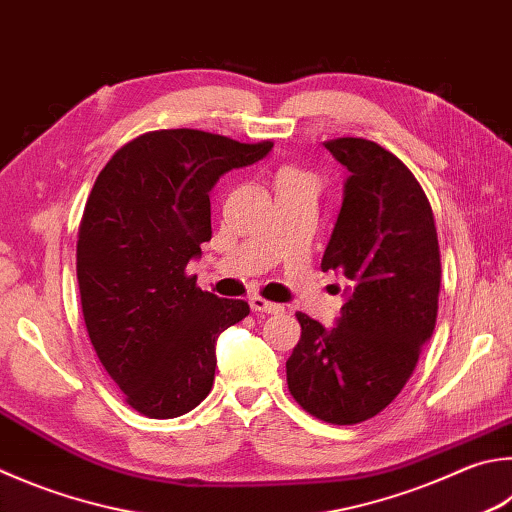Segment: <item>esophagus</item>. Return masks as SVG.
Returning <instances> with one entry per match:
<instances>
[{
    "mask_svg": "<svg viewBox=\"0 0 512 512\" xmlns=\"http://www.w3.org/2000/svg\"><path fill=\"white\" fill-rule=\"evenodd\" d=\"M248 302H250V309L257 311V313H280V311H284V306L275 304V302H268L259 295H253Z\"/></svg>",
    "mask_w": 512,
    "mask_h": 512,
    "instance_id": "1",
    "label": "esophagus"
}]
</instances>
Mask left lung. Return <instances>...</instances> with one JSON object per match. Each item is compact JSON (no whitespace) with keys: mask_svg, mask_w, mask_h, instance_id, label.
I'll list each match as a JSON object with an SVG mask.
<instances>
[{"mask_svg":"<svg viewBox=\"0 0 512 512\" xmlns=\"http://www.w3.org/2000/svg\"><path fill=\"white\" fill-rule=\"evenodd\" d=\"M324 147L349 179L322 271L345 275L351 291L329 331L295 313L302 336L286 360V383L304 412L356 425L401 394L432 338L441 250L430 201L398 156L351 136Z\"/></svg>","mask_w":512,"mask_h":512,"instance_id":"1","label":"left lung"}]
</instances>
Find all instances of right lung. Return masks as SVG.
Segmentation results:
<instances>
[{"label":"right lung","mask_w":512,"mask_h":512,"mask_svg":"<svg viewBox=\"0 0 512 512\" xmlns=\"http://www.w3.org/2000/svg\"><path fill=\"white\" fill-rule=\"evenodd\" d=\"M271 147L159 129L120 147L91 188L76 246L82 315L102 367L143 416L194 410L215 380L219 333L250 313L244 300L201 291L185 268L212 237L219 176Z\"/></svg>","instance_id":"right-lung-1"}]
</instances>
